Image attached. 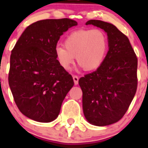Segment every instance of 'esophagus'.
<instances>
[{
  "mask_svg": "<svg viewBox=\"0 0 148 148\" xmlns=\"http://www.w3.org/2000/svg\"><path fill=\"white\" fill-rule=\"evenodd\" d=\"M73 79H74V84L77 85V84H78V77L77 76V75H73Z\"/></svg>",
  "mask_w": 148,
  "mask_h": 148,
  "instance_id": "34e87169",
  "label": "esophagus"
}]
</instances>
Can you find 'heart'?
Masks as SVG:
<instances>
[{
    "label": "heart",
    "instance_id": "obj_1",
    "mask_svg": "<svg viewBox=\"0 0 148 148\" xmlns=\"http://www.w3.org/2000/svg\"><path fill=\"white\" fill-rule=\"evenodd\" d=\"M108 39L101 29H82L74 31L64 40V47L58 45L55 55L63 69L69 70L74 58L86 71L97 69L105 59Z\"/></svg>",
    "mask_w": 148,
    "mask_h": 148
}]
</instances>
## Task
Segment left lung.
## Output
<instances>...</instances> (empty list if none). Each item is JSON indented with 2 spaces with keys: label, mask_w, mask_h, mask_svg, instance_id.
<instances>
[{
  "label": "left lung",
  "mask_w": 148,
  "mask_h": 148,
  "mask_svg": "<svg viewBox=\"0 0 148 148\" xmlns=\"http://www.w3.org/2000/svg\"><path fill=\"white\" fill-rule=\"evenodd\" d=\"M108 34L109 50L95 71L79 79L84 114L89 123L107 126L123 117L138 87V58L125 34L108 22L90 20Z\"/></svg>",
  "instance_id": "1"
}]
</instances>
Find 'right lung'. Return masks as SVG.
I'll list each match as a JSON object with an SVG mask.
<instances>
[{
  "mask_svg": "<svg viewBox=\"0 0 148 148\" xmlns=\"http://www.w3.org/2000/svg\"><path fill=\"white\" fill-rule=\"evenodd\" d=\"M76 25L68 18L34 22L11 51L9 86L20 111L30 119L45 123L55 120L74 86L72 76L56 58L55 47L64 32Z\"/></svg>",
  "mask_w": 148,
  "mask_h": 148,
  "instance_id": "add662e5",
  "label": "right lung"
}]
</instances>
